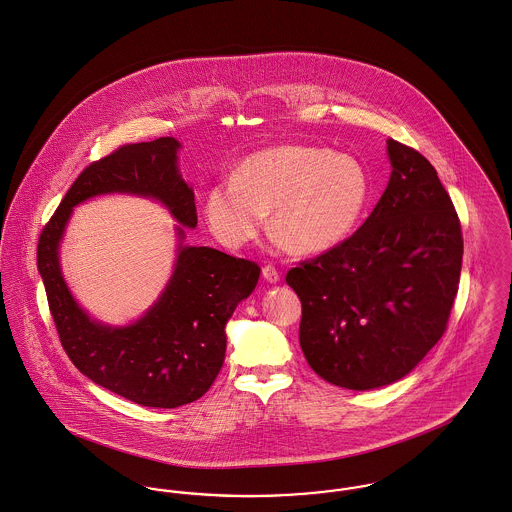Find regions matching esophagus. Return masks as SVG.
<instances>
[{
  "mask_svg": "<svg viewBox=\"0 0 512 512\" xmlns=\"http://www.w3.org/2000/svg\"><path fill=\"white\" fill-rule=\"evenodd\" d=\"M263 276L269 280V282H278L280 280V273L276 269L275 265H265L263 267Z\"/></svg>",
  "mask_w": 512,
  "mask_h": 512,
  "instance_id": "obj_1",
  "label": "esophagus"
}]
</instances>
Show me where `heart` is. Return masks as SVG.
I'll use <instances>...</instances> for the list:
<instances>
[{
	"label": "heart",
	"mask_w": 512,
	"mask_h": 512,
	"mask_svg": "<svg viewBox=\"0 0 512 512\" xmlns=\"http://www.w3.org/2000/svg\"><path fill=\"white\" fill-rule=\"evenodd\" d=\"M370 200V179L353 156L308 144L251 154L234 179L208 189L204 214L226 245H243L271 228L296 253H321L351 236Z\"/></svg>",
	"instance_id": "b5f03b06"
}]
</instances>
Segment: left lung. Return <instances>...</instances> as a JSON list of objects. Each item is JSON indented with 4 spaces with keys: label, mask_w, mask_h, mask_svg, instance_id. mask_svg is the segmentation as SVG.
<instances>
[{
    "label": "left lung",
    "mask_w": 512,
    "mask_h": 512,
    "mask_svg": "<svg viewBox=\"0 0 512 512\" xmlns=\"http://www.w3.org/2000/svg\"><path fill=\"white\" fill-rule=\"evenodd\" d=\"M388 156L392 177L366 222L286 275L308 364L356 392L401 380L433 349L462 271L460 218L436 169L397 140Z\"/></svg>",
    "instance_id": "1"
}]
</instances>
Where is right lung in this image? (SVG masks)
Masks as SVG:
<instances>
[{
  "label": "right lung",
  "mask_w": 512,
  "mask_h": 512,
  "mask_svg": "<svg viewBox=\"0 0 512 512\" xmlns=\"http://www.w3.org/2000/svg\"><path fill=\"white\" fill-rule=\"evenodd\" d=\"M175 138L124 144L89 163L39 237L37 265L60 343L91 382L144 407H179L208 392L226 354V321L247 298L261 267L212 247H179L158 302L128 327L91 321L58 265V243L72 208L103 193L161 200L179 224L197 226L195 195L177 171ZM179 236L183 230L179 228Z\"/></svg>",
  "instance_id": "right-lung-1"
}]
</instances>
